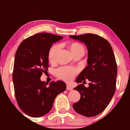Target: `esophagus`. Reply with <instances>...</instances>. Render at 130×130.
<instances>
[{
  "label": "esophagus",
  "instance_id": "esophagus-1",
  "mask_svg": "<svg viewBox=\"0 0 130 130\" xmlns=\"http://www.w3.org/2000/svg\"><path fill=\"white\" fill-rule=\"evenodd\" d=\"M67 90H72V88L71 87H70V86H69V85H67Z\"/></svg>",
  "mask_w": 130,
  "mask_h": 130
}]
</instances>
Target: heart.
I'll list each match as a JSON object with an SVG mask.
<instances>
[{
  "instance_id": "1",
  "label": "heart",
  "mask_w": 130,
  "mask_h": 130,
  "mask_svg": "<svg viewBox=\"0 0 130 130\" xmlns=\"http://www.w3.org/2000/svg\"><path fill=\"white\" fill-rule=\"evenodd\" d=\"M59 49V46L57 45H54L51 47L48 54L49 60L51 62H54L55 61ZM69 49L72 54L79 51H84V47L81 44L76 42L72 43L69 46ZM76 72L77 70L76 69L67 67H61L56 71V74L58 77L67 82L71 81L74 78Z\"/></svg>"
}]
</instances>
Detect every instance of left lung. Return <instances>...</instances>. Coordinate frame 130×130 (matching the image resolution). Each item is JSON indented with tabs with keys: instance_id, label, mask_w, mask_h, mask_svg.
Masks as SVG:
<instances>
[{
	"instance_id": "1",
	"label": "left lung",
	"mask_w": 130,
	"mask_h": 130,
	"mask_svg": "<svg viewBox=\"0 0 130 130\" xmlns=\"http://www.w3.org/2000/svg\"><path fill=\"white\" fill-rule=\"evenodd\" d=\"M73 39L84 43L88 49V65L80 73L77 83L88 79L89 87L79 84L74 88L81 94L79 101L73 104L78 114L91 117L105 109L116 91L117 66L110 43L101 36L92 34L70 35Z\"/></svg>"
}]
</instances>
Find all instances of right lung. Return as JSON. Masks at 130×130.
<instances>
[{
	"label": "right lung",
	"mask_w": 130,
	"mask_h": 130,
	"mask_svg": "<svg viewBox=\"0 0 130 130\" xmlns=\"http://www.w3.org/2000/svg\"><path fill=\"white\" fill-rule=\"evenodd\" d=\"M62 38L40 33L25 39L16 51L13 72L16 99L22 111L32 117L47 114L56 96L67 88L63 81H52L47 86L40 78L47 71L48 54L53 43Z\"/></svg>",
	"instance_id": "right-lung-1"
}]
</instances>
